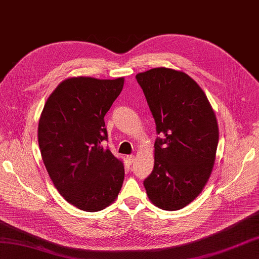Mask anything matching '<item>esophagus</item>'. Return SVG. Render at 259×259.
<instances>
[{"instance_id": "1", "label": "esophagus", "mask_w": 259, "mask_h": 259, "mask_svg": "<svg viewBox=\"0 0 259 259\" xmlns=\"http://www.w3.org/2000/svg\"><path fill=\"white\" fill-rule=\"evenodd\" d=\"M135 160H136V157H135L134 154L127 155V161H128V163H129V164H132V163H134Z\"/></svg>"}]
</instances>
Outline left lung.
Returning a JSON list of instances; mask_svg holds the SVG:
<instances>
[{
	"instance_id": "1",
	"label": "left lung",
	"mask_w": 259,
	"mask_h": 259,
	"mask_svg": "<svg viewBox=\"0 0 259 259\" xmlns=\"http://www.w3.org/2000/svg\"><path fill=\"white\" fill-rule=\"evenodd\" d=\"M155 121L154 166L143 184L150 200L177 211L201 193L215 161L219 127L200 86L183 71L161 67L136 76Z\"/></svg>"
}]
</instances>
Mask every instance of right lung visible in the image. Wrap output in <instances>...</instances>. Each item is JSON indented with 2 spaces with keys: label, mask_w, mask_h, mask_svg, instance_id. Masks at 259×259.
<instances>
[{
  "label": "right lung",
  "mask_w": 259,
  "mask_h": 259,
  "mask_svg": "<svg viewBox=\"0 0 259 259\" xmlns=\"http://www.w3.org/2000/svg\"><path fill=\"white\" fill-rule=\"evenodd\" d=\"M123 78H69L48 97L38 123L46 170L67 202L87 212L107 207L123 183L122 162L102 147L105 116L121 93Z\"/></svg>",
  "instance_id": "1"
}]
</instances>
